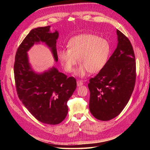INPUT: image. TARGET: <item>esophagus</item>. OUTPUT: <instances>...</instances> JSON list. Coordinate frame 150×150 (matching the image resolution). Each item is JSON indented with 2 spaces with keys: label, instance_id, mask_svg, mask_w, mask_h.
<instances>
[{
  "label": "esophagus",
  "instance_id": "obj_1",
  "mask_svg": "<svg viewBox=\"0 0 150 150\" xmlns=\"http://www.w3.org/2000/svg\"><path fill=\"white\" fill-rule=\"evenodd\" d=\"M83 82L82 81H77V86H81L83 85Z\"/></svg>",
  "mask_w": 150,
  "mask_h": 150
}]
</instances>
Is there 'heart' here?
<instances>
[{
    "mask_svg": "<svg viewBox=\"0 0 150 150\" xmlns=\"http://www.w3.org/2000/svg\"><path fill=\"white\" fill-rule=\"evenodd\" d=\"M68 50H60L58 57L66 72L71 73L80 64L75 74L83 77L89 72L96 73L104 68L109 59L111 46L106 39L93 34H82L73 37L67 44Z\"/></svg>",
    "mask_w": 150,
    "mask_h": 150,
    "instance_id": "obj_1",
    "label": "heart"
}]
</instances>
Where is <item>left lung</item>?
<instances>
[{"mask_svg":"<svg viewBox=\"0 0 150 150\" xmlns=\"http://www.w3.org/2000/svg\"><path fill=\"white\" fill-rule=\"evenodd\" d=\"M118 43L106 66L88 84L89 108L97 119L110 120L121 113L135 87L136 64L131 42L117 30Z\"/></svg>","mask_w":150,"mask_h":150,"instance_id":"1","label":"left lung"}]
</instances>
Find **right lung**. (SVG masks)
Returning a JSON list of instances; mask_svg holds the SVG:
<instances>
[{
    "label": "right lung",
    "instance_id": "right-lung-1",
    "mask_svg": "<svg viewBox=\"0 0 150 150\" xmlns=\"http://www.w3.org/2000/svg\"><path fill=\"white\" fill-rule=\"evenodd\" d=\"M57 30L50 31V26L31 30L18 47L15 55L14 75L19 99L40 122L55 125L62 122L68 112L67 102L77 88L74 77L66 75L52 67L42 73L31 68L28 52L35 44L44 42L58 61L56 43Z\"/></svg>",
    "mask_w": 150,
    "mask_h": 150
}]
</instances>
